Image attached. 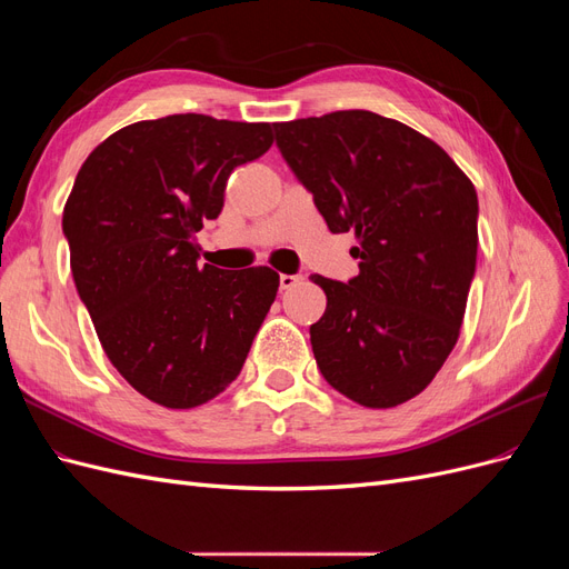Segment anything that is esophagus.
<instances>
[{
  "label": "esophagus",
  "mask_w": 569,
  "mask_h": 569,
  "mask_svg": "<svg viewBox=\"0 0 569 569\" xmlns=\"http://www.w3.org/2000/svg\"><path fill=\"white\" fill-rule=\"evenodd\" d=\"M301 280H303L301 274H287V272H282V274H280V289H291V287H297Z\"/></svg>",
  "instance_id": "34e87169"
}]
</instances>
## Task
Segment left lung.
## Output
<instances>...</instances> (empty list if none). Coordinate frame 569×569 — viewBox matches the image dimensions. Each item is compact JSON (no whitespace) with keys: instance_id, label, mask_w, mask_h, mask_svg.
I'll return each mask as SVG.
<instances>
[{"instance_id":"1","label":"left lung","mask_w":569,"mask_h":569,"mask_svg":"<svg viewBox=\"0 0 569 569\" xmlns=\"http://www.w3.org/2000/svg\"><path fill=\"white\" fill-rule=\"evenodd\" d=\"M274 140L311 189L330 232H353L360 272L322 274L311 325L322 377L366 408L418 396L460 337L477 263V192L437 142L372 111L274 123Z\"/></svg>"}]
</instances>
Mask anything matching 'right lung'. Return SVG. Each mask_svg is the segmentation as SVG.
I'll list each match as a JSON object with an SVG mask.
<instances>
[{
    "mask_svg": "<svg viewBox=\"0 0 569 569\" xmlns=\"http://www.w3.org/2000/svg\"><path fill=\"white\" fill-rule=\"evenodd\" d=\"M272 140L270 123L140 120L94 147L66 199L73 282L101 349L163 408H197L226 391L278 297L272 268H199L192 242L222 211L232 170Z\"/></svg>",
    "mask_w": 569,
    "mask_h": 569,
    "instance_id": "obj_1",
    "label": "right lung"
}]
</instances>
